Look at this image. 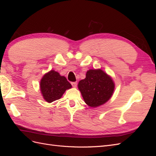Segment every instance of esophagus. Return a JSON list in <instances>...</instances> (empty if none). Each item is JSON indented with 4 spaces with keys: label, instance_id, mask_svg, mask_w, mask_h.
Here are the masks:
<instances>
[{
    "label": "esophagus",
    "instance_id": "esophagus-1",
    "mask_svg": "<svg viewBox=\"0 0 156 156\" xmlns=\"http://www.w3.org/2000/svg\"><path fill=\"white\" fill-rule=\"evenodd\" d=\"M77 82H73L72 83V85L73 88H76L77 87Z\"/></svg>",
    "mask_w": 156,
    "mask_h": 156
}]
</instances>
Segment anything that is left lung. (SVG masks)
Returning <instances> with one entry per match:
<instances>
[{
	"label": "left lung",
	"mask_w": 156,
	"mask_h": 156,
	"mask_svg": "<svg viewBox=\"0 0 156 156\" xmlns=\"http://www.w3.org/2000/svg\"><path fill=\"white\" fill-rule=\"evenodd\" d=\"M115 88L112 77L101 69L88 70L85 79L78 83V88L84 102L92 108L105 104L109 100Z\"/></svg>",
	"instance_id": "8db88e82"
}]
</instances>
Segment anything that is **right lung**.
<instances>
[{"mask_svg": "<svg viewBox=\"0 0 156 156\" xmlns=\"http://www.w3.org/2000/svg\"><path fill=\"white\" fill-rule=\"evenodd\" d=\"M72 87L66 78L53 69L45 73L40 83L41 95L48 103L59 100L66 90Z\"/></svg>", "mask_w": 156, "mask_h": 156, "instance_id": "right-lung-1", "label": "right lung"}]
</instances>
